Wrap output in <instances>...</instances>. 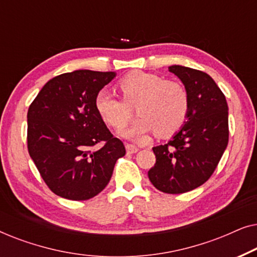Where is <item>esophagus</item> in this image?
Listing matches in <instances>:
<instances>
[{
  "label": "esophagus",
  "mask_w": 257,
  "mask_h": 257,
  "mask_svg": "<svg viewBox=\"0 0 257 257\" xmlns=\"http://www.w3.org/2000/svg\"><path fill=\"white\" fill-rule=\"evenodd\" d=\"M125 147H126V152H127L128 154L137 153L139 151L138 147H137L136 145H132V144H126Z\"/></svg>",
  "instance_id": "34e87169"
}]
</instances>
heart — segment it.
<instances>
[{
  "label": "heart",
  "mask_w": 257,
  "mask_h": 257,
  "mask_svg": "<svg viewBox=\"0 0 257 257\" xmlns=\"http://www.w3.org/2000/svg\"><path fill=\"white\" fill-rule=\"evenodd\" d=\"M122 99L110 91L98 92L94 105L105 122L115 128L127 124L136 104L138 118L122 130L125 138L139 139L146 133L168 137L184 125L189 110V96L182 84L144 71H132L118 83Z\"/></svg>",
  "instance_id": "b5f03b06"
}]
</instances>
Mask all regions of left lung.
Masks as SVG:
<instances>
[{"label": "left lung", "instance_id": "1", "mask_svg": "<svg viewBox=\"0 0 257 257\" xmlns=\"http://www.w3.org/2000/svg\"><path fill=\"white\" fill-rule=\"evenodd\" d=\"M189 96L187 121L165 145L153 147L149 171L154 187L168 194L192 191L208 180L228 145V105L212 77L200 70L172 65Z\"/></svg>", "mask_w": 257, "mask_h": 257}]
</instances>
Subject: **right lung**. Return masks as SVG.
I'll list each match as a JSON object with an SVG mask.
<instances>
[{"label": "right lung", "mask_w": 257, "mask_h": 257, "mask_svg": "<svg viewBox=\"0 0 257 257\" xmlns=\"http://www.w3.org/2000/svg\"><path fill=\"white\" fill-rule=\"evenodd\" d=\"M114 72L76 70L49 80L28 110V151L56 195L82 201L103 191L126 151L98 113V92ZM101 144V149L93 146Z\"/></svg>", "instance_id": "right-lung-1"}]
</instances>
